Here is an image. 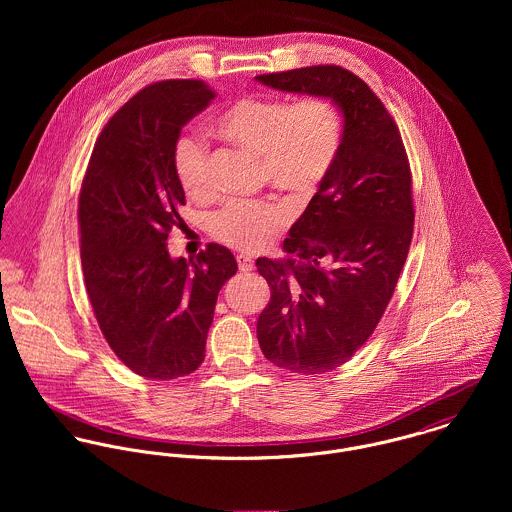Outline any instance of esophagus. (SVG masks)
<instances>
[{"label":"esophagus","mask_w":512,"mask_h":512,"mask_svg":"<svg viewBox=\"0 0 512 512\" xmlns=\"http://www.w3.org/2000/svg\"><path fill=\"white\" fill-rule=\"evenodd\" d=\"M236 262H238V270H240V272H250V270L254 268V260L248 258V256H244V254L236 256Z\"/></svg>","instance_id":"1"}]
</instances>
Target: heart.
<instances>
[{"mask_svg":"<svg viewBox=\"0 0 512 512\" xmlns=\"http://www.w3.org/2000/svg\"><path fill=\"white\" fill-rule=\"evenodd\" d=\"M213 128L220 138L258 155L260 177L297 201L311 199L327 181L343 142L341 112L321 96L293 104L284 98L244 96L220 112ZM173 165L187 195L211 193V153L203 138L179 136ZM288 219V211L274 199L232 201L211 217V232L236 250L258 252Z\"/></svg>","mask_w":512,"mask_h":512,"instance_id":"heart-1","label":"heart"}]
</instances>
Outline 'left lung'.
<instances>
[{
  "mask_svg": "<svg viewBox=\"0 0 512 512\" xmlns=\"http://www.w3.org/2000/svg\"><path fill=\"white\" fill-rule=\"evenodd\" d=\"M256 78L331 98L345 118L339 157L290 228L286 256L256 260L272 292L256 325L264 357L323 374L365 345L392 299L414 234L410 161L394 118L357 74L315 65Z\"/></svg>",
  "mask_w": 512,
  "mask_h": 512,
  "instance_id": "obj_1",
  "label": "left lung"
}]
</instances>
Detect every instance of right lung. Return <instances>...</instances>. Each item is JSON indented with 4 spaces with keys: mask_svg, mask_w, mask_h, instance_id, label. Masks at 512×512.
I'll use <instances>...</instances> for the list:
<instances>
[{
    "mask_svg": "<svg viewBox=\"0 0 512 512\" xmlns=\"http://www.w3.org/2000/svg\"><path fill=\"white\" fill-rule=\"evenodd\" d=\"M215 96L197 78L147 84L100 132L80 187V258L94 317L116 357L151 380L187 376L205 361L220 288L238 270L215 242L189 262L167 252L185 205L173 146Z\"/></svg>",
    "mask_w": 512,
    "mask_h": 512,
    "instance_id": "right-lung-1",
    "label": "right lung"
}]
</instances>
